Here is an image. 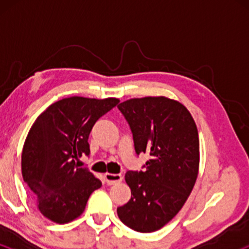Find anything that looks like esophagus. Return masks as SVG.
I'll use <instances>...</instances> for the list:
<instances>
[{
  "label": "esophagus",
  "mask_w": 249,
  "mask_h": 249,
  "mask_svg": "<svg viewBox=\"0 0 249 249\" xmlns=\"http://www.w3.org/2000/svg\"><path fill=\"white\" fill-rule=\"evenodd\" d=\"M105 180L108 185H115L121 182L123 180V177L121 174H113V173H105Z\"/></svg>",
  "instance_id": "1"
}]
</instances>
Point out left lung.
<instances>
[{
	"label": "left lung",
	"instance_id": "8db88e82",
	"mask_svg": "<svg viewBox=\"0 0 249 249\" xmlns=\"http://www.w3.org/2000/svg\"><path fill=\"white\" fill-rule=\"evenodd\" d=\"M118 108L132 131L136 153L147 152L150 159L144 172L125 174L131 199L117 214L133 231L156 232L178 214L198 178V128L181 103L164 96L128 99Z\"/></svg>",
	"mask_w": 249,
	"mask_h": 249
}]
</instances>
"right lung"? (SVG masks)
<instances>
[{"label": "right lung", "instance_id": "1", "mask_svg": "<svg viewBox=\"0 0 249 249\" xmlns=\"http://www.w3.org/2000/svg\"><path fill=\"white\" fill-rule=\"evenodd\" d=\"M118 103V98L73 96L53 103L37 117L22 151V176L47 219L56 224L77 219L91 193L102 186L76 160L89 156L92 126Z\"/></svg>", "mask_w": 249, "mask_h": 249}]
</instances>
